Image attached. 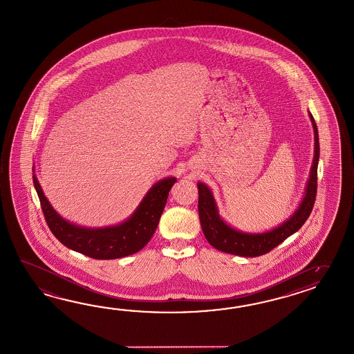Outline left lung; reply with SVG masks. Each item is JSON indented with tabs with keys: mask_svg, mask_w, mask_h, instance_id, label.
<instances>
[{
	"mask_svg": "<svg viewBox=\"0 0 354 354\" xmlns=\"http://www.w3.org/2000/svg\"><path fill=\"white\" fill-rule=\"evenodd\" d=\"M310 120L313 122V135H315V151H313V165L310 171V178L306 185L304 196L296 212L292 214L287 221L278 227L263 233H248L236 230L223 221L219 215L218 206L215 203L212 189L204 182H198V218L201 228L207 242L216 250L243 257H256L268 254L272 248L280 245L284 239L292 236L299 230L310 214L313 212L316 191H317V165L320 156V144L319 132L315 124L311 112L308 111Z\"/></svg>",
	"mask_w": 354,
	"mask_h": 354,
	"instance_id": "8db88e82",
	"label": "left lung"
}]
</instances>
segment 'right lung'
<instances>
[{"instance_id":"right-lung-1","label":"right lung","mask_w":354,"mask_h":354,"mask_svg":"<svg viewBox=\"0 0 354 354\" xmlns=\"http://www.w3.org/2000/svg\"><path fill=\"white\" fill-rule=\"evenodd\" d=\"M176 181V177H167L154 183L124 222L102 228H88L62 218L50 205L37 176L33 174L34 187L50 232L67 248L97 260H113L140 251L153 237L169 189Z\"/></svg>"}]
</instances>
